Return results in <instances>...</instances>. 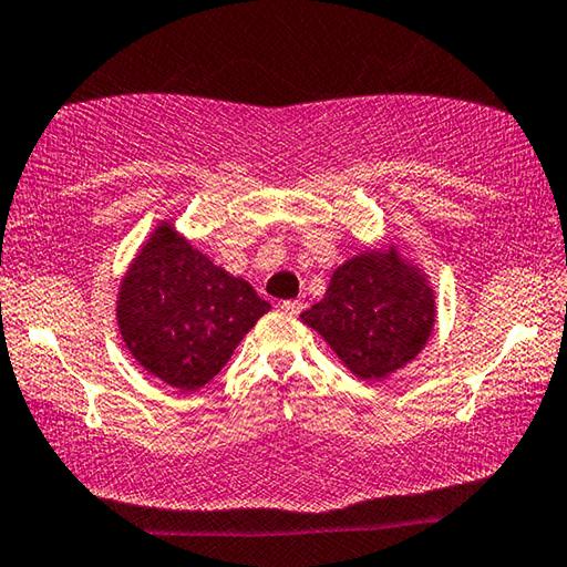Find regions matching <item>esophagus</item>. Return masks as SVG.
I'll use <instances>...</instances> for the list:
<instances>
[{"mask_svg": "<svg viewBox=\"0 0 567 567\" xmlns=\"http://www.w3.org/2000/svg\"><path fill=\"white\" fill-rule=\"evenodd\" d=\"M280 310L287 312V315H300L302 302L300 300H285V302H280Z\"/></svg>", "mask_w": 567, "mask_h": 567, "instance_id": "34e87169", "label": "esophagus"}]
</instances>
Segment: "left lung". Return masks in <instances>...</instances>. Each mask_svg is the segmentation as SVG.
<instances>
[{
	"label": "left lung",
	"instance_id": "8db88e82",
	"mask_svg": "<svg viewBox=\"0 0 567 567\" xmlns=\"http://www.w3.org/2000/svg\"><path fill=\"white\" fill-rule=\"evenodd\" d=\"M435 312L427 277L392 245L342 262L322 300L300 320L322 334L352 375L382 380L422 352Z\"/></svg>",
	"mask_w": 567,
	"mask_h": 567
}]
</instances>
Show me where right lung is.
<instances>
[{
    "label": "right lung",
    "mask_w": 567,
    "mask_h": 567,
    "mask_svg": "<svg viewBox=\"0 0 567 567\" xmlns=\"http://www.w3.org/2000/svg\"><path fill=\"white\" fill-rule=\"evenodd\" d=\"M267 310L252 285L217 267L169 223L142 245L117 295L132 358L182 392L207 385Z\"/></svg>",
    "instance_id": "add662e5"
}]
</instances>
